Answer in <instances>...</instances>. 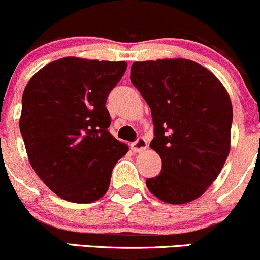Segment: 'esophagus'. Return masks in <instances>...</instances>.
<instances>
[{
	"mask_svg": "<svg viewBox=\"0 0 260 260\" xmlns=\"http://www.w3.org/2000/svg\"><path fill=\"white\" fill-rule=\"evenodd\" d=\"M146 148H148V143H146V140L144 138H139L135 143L131 144V150H133L134 153H141V151L145 150Z\"/></svg>",
	"mask_w": 260,
	"mask_h": 260,
	"instance_id": "obj_1",
	"label": "esophagus"
}]
</instances>
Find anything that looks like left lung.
Segmentation results:
<instances>
[{"mask_svg":"<svg viewBox=\"0 0 260 260\" xmlns=\"http://www.w3.org/2000/svg\"><path fill=\"white\" fill-rule=\"evenodd\" d=\"M130 79L150 107L155 135L150 148L161 159V172L146 179V187L167 204L199 199L230 151L228 91L211 71L183 58L135 61Z\"/></svg>","mask_w":260,"mask_h":260,"instance_id":"left-lung-1","label":"left lung"}]
</instances>
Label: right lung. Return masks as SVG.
I'll return each instance as SVG.
<instances>
[{
    "mask_svg": "<svg viewBox=\"0 0 260 260\" xmlns=\"http://www.w3.org/2000/svg\"><path fill=\"white\" fill-rule=\"evenodd\" d=\"M126 61L66 56L46 64L25 87L20 131L35 173L60 199L89 204L110 187L129 150L109 131L110 92Z\"/></svg>",
    "mask_w": 260,
    "mask_h": 260,
    "instance_id": "add662e5",
    "label": "right lung"
}]
</instances>
